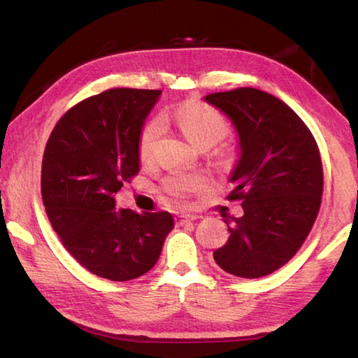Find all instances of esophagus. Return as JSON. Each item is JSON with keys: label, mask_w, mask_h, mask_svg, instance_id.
Listing matches in <instances>:
<instances>
[{"label": "esophagus", "mask_w": 358, "mask_h": 358, "mask_svg": "<svg viewBox=\"0 0 358 358\" xmlns=\"http://www.w3.org/2000/svg\"><path fill=\"white\" fill-rule=\"evenodd\" d=\"M196 220H197V217L192 216V215H177V216H175V224H177V226H185V224L191 222V221H196Z\"/></svg>", "instance_id": "1"}]
</instances>
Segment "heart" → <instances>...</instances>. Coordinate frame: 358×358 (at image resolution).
I'll use <instances>...</instances> for the list:
<instances>
[{"label": "heart", "instance_id": "obj_1", "mask_svg": "<svg viewBox=\"0 0 358 358\" xmlns=\"http://www.w3.org/2000/svg\"><path fill=\"white\" fill-rule=\"evenodd\" d=\"M164 121H173L187 141L196 147H213L229 132V123L222 115L213 107L203 104L201 101H185L183 104L172 108L162 115ZM162 132L161 118L150 120L141 131L138 137V157L142 162L153 159L156 142ZM207 186V180L202 175L177 173L169 177L162 191L173 202H186V199L194 192L202 191Z\"/></svg>", "mask_w": 358, "mask_h": 358}]
</instances>
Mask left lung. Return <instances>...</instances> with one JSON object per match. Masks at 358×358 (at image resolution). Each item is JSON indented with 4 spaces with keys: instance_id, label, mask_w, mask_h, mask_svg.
Returning a JSON list of instances; mask_svg holds the SVG:
<instances>
[{
    "instance_id": "left-lung-1",
    "label": "left lung",
    "mask_w": 358,
    "mask_h": 358,
    "mask_svg": "<svg viewBox=\"0 0 358 358\" xmlns=\"http://www.w3.org/2000/svg\"><path fill=\"white\" fill-rule=\"evenodd\" d=\"M203 99L232 121L240 147L227 199L243 201V215L226 220L230 237L215 262L234 276L262 278L295 256L316 221L324 191L317 143L292 108L260 90Z\"/></svg>"
}]
</instances>
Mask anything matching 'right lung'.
I'll use <instances>...</instances> for the list:
<instances>
[{"label":"right lung","mask_w":358,"mask_h":358,"mask_svg":"<svg viewBox=\"0 0 358 358\" xmlns=\"http://www.w3.org/2000/svg\"><path fill=\"white\" fill-rule=\"evenodd\" d=\"M159 90L113 88L66 112L48 137L41 192L66 250L93 275L129 281L153 268L173 229L169 211L115 207L138 173V137Z\"/></svg>","instance_id":"right-lung-1"}]
</instances>
